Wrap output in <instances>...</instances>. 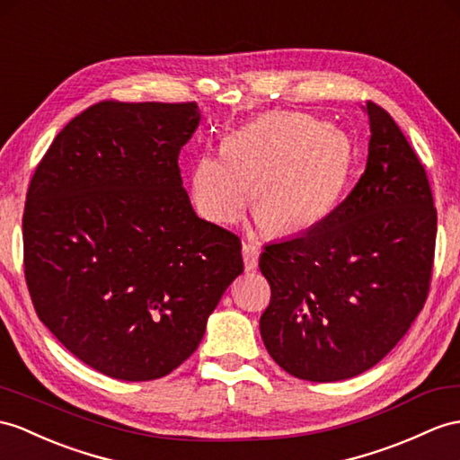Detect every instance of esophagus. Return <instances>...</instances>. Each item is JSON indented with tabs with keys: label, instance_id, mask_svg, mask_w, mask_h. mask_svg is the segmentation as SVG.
<instances>
[{
	"label": "esophagus",
	"instance_id": "obj_1",
	"mask_svg": "<svg viewBox=\"0 0 460 460\" xmlns=\"http://www.w3.org/2000/svg\"><path fill=\"white\" fill-rule=\"evenodd\" d=\"M242 255H243V265L248 271H253L257 267V260H260V248L255 243H243L242 245Z\"/></svg>",
	"mask_w": 460,
	"mask_h": 460
}]
</instances>
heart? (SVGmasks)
Returning <instances> with one entry per match:
<instances>
[{"instance_id":"1","label":"heart","mask_w":460,"mask_h":460,"mask_svg":"<svg viewBox=\"0 0 460 460\" xmlns=\"http://www.w3.org/2000/svg\"><path fill=\"white\" fill-rule=\"evenodd\" d=\"M349 134L306 113H269L222 144V155H200L191 195L199 215L236 222L248 205L261 226L293 234L318 226L340 205L351 177Z\"/></svg>"}]
</instances>
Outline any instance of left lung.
I'll return each mask as SVG.
<instances>
[{
	"label": "left lung",
	"instance_id": "1",
	"mask_svg": "<svg viewBox=\"0 0 460 460\" xmlns=\"http://www.w3.org/2000/svg\"><path fill=\"white\" fill-rule=\"evenodd\" d=\"M365 173L332 215L290 240L267 243L271 287L261 340L302 380L333 383L386 357L429 293L437 210L423 165L386 111L368 101Z\"/></svg>",
	"mask_w": 460,
	"mask_h": 460
}]
</instances>
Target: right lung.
Returning <instances> with one entry per match:
<instances>
[{
	"label": "right lung",
	"instance_id": "add662e5",
	"mask_svg": "<svg viewBox=\"0 0 460 460\" xmlns=\"http://www.w3.org/2000/svg\"><path fill=\"white\" fill-rule=\"evenodd\" d=\"M197 103L101 101L37 165L23 212L25 281L66 349L119 380H154L191 357L242 242L195 215L179 172Z\"/></svg>",
	"mask_w": 460,
	"mask_h": 460
}]
</instances>
